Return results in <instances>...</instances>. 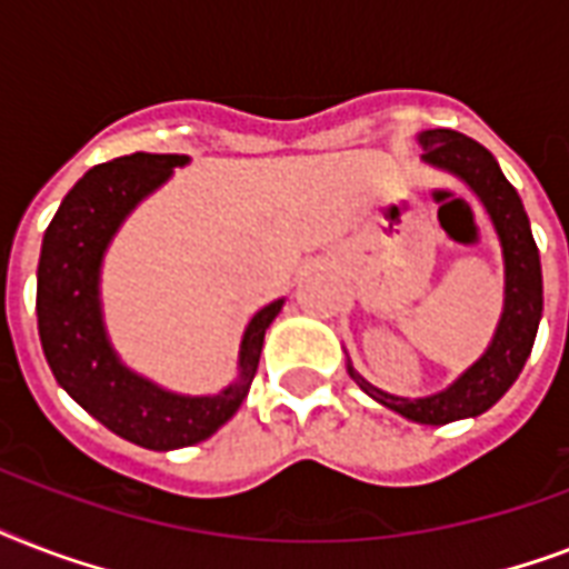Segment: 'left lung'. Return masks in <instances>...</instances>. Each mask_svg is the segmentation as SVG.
I'll list each match as a JSON object with an SVG mask.
<instances>
[{
  "label": "left lung",
  "mask_w": 569,
  "mask_h": 569,
  "mask_svg": "<svg viewBox=\"0 0 569 569\" xmlns=\"http://www.w3.org/2000/svg\"><path fill=\"white\" fill-rule=\"evenodd\" d=\"M425 147V162L458 173L469 189L481 197V203L493 218V227L502 241L505 257V312L487 355L469 372L460 375L446 392L428 398H398L372 387L355 369H348L360 387L389 410L422 425H446L455 419L485 413L508 392L520 378L538 337L540 312H543V277L540 253L531 236L529 214L511 182L499 171L493 153L472 138L455 129H428L419 136Z\"/></svg>",
  "instance_id": "left-lung-1"
}]
</instances>
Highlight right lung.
<instances>
[{
	"mask_svg": "<svg viewBox=\"0 0 569 569\" xmlns=\"http://www.w3.org/2000/svg\"><path fill=\"white\" fill-rule=\"evenodd\" d=\"M186 162L189 156L132 153L91 168L49 221L38 262V333L56 380L97 422L153 451L194 446L239 410L257 378L268 325L283 307L268 303L250 319L241 339V375L221 396H173L114 357L97 298L102 253L138 200Z\"/></svg>",
	"mask_w": 569,
	"mask_h": 569,
	"instance_id": "1",
	"label": "right lung"
}]
</instances>
